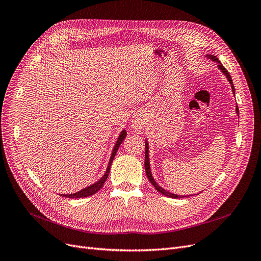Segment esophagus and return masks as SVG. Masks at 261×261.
<instances>
[{"mask_svg":"<svg viewBox=\"0 0 261 261\" xmlns=\"http://www.w3.org/2000/svg\"><path fill=\"white\" fill-rule=\"evenodd\" d=\"M131 127L134 131L141 132L144 127V119L141 117L140 115H134L131 120Z\"/></svg>","mask_w":261,"mask_h":261,"instance_id":"obj_1","label":"esophagus"}]
</instances>
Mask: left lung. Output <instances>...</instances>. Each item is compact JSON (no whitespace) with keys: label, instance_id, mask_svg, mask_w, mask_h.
<instances>
[{"label":"left lung","instance_id":"8db88e82","mask_svg":"<svg viewBox=\"0 0 261 261\" xmlns=\"http://www.w3.org/2000/svg\"><path fill=\"white\" fill-rule=\"evenodd\" d=\"M207 59H211L212 61H215V62H217V66H218V69L223 72V74L227 77V80H228V82L230 83V85H231V88H232V92H233V94H236V90H234V86H233V83H232V80H231V76H230V74H229V72L225 69V66L220 63V61L218 60V58H216V56H213V55H211V54H207L206 56H205ZM236 112H237V114L239 115V108H238V105H237V109H236ZM149 147H148V142H147V140L145 141V171H146V175H147V177H148V179H149V181L151 182V185L156 188V190H158L160 194H162V195H165V196H167V197H170V198H174V199H177V198H185V197H188V196H178V195H175V194H172V192H170V191H168V190H166V189H163L161 186H159L158 185V182L153 179V177H152V174H151V170H150V163H149ZM192 196V195H191Z\"/></svg>","mask_w":261,"mask_h":261}]
</instances>
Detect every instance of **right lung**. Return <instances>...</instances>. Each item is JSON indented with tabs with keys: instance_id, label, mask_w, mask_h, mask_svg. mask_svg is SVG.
Returning <instances> with one entry per match:
<instances>
[{
	"instance_id": "obj_1",
	"label": "right lung",
	"mask_w": 261,
	"mask_h": 261,
	"mask_svg": "<svg viewBox=\"0 0 261 261\" xmlns=\"http://www.w3.org/2000/svg\"><path fill=\"white\" fill-rule=\"evenodd\" d=\"M125 137H127V131H125V130L123 129V130L120 132L119 137H118V140H117V142H116L115 146H114V148H113L112 155H111V158H110V161H109V165H108V168H106V171H105V173H104V175H103L98 181H95V182H93V184H91L90 186H87L86 188H84V189H82V190H80V191L75 192V194L61 195V196H62V197H65V198H71V199H80V198H86V197L92 196V195L95 194V192H98V191L103 187L105 180L108 179V176H109V174H110V169H111V166H112V163H113V160H114V158H115V156H116V152H117V150H118V148H119V146H120V144H121L122 141L125 139Z\"/></svg>"
}]
</instances>
